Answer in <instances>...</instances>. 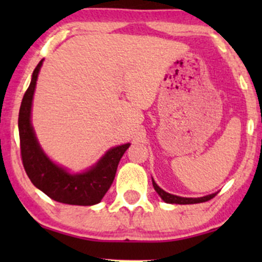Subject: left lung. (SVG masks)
Returning <instances> with one entry per match:
<instances>
[{"mask_svg":"<svg viewBox=\"0 0 262 262\" xmlns=\"http://www.w3.org/2000/svg\"><path fill=\"white\" fill-rule=\"evenodd\" d=\"M152 186H154L155 191L158 192V194L162 198V201H165L166 203H176V204H193V203H202V202H207V201L212 200L213 197H215L217 193L209 194V196H204V197H200V198H186V197H179L175 196V194H171L165 192L164 189H161L156 185L154 180H152Z\"/></svg>","mask_w":262,"mask_h":262,"instance_id":"1","label":"left lung"}]
</instances>
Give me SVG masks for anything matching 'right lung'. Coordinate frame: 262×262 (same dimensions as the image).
<instances>
[{
	"label": "right lung",
	"instance_id": "obj_1",
	"mask_svg": "<svg viewBox=\"0 0 262 262\" xmlns=\"http://www.w3.org/2000/svg\"><path fill=\"white\" fill-rule=\"evenodd\" d=\"M43 60L33 71L31 85L23 96L18 116L20 156L25 170L35 187L60 203L92 206L103 198L116 176L119 160L130 144L108 150L91 170L71 175L48 159L39 146L31 124V110L35 83Z\"/></svg>",
	"mask_w": 262,
	"mask_h": 262
}]
</instances>
